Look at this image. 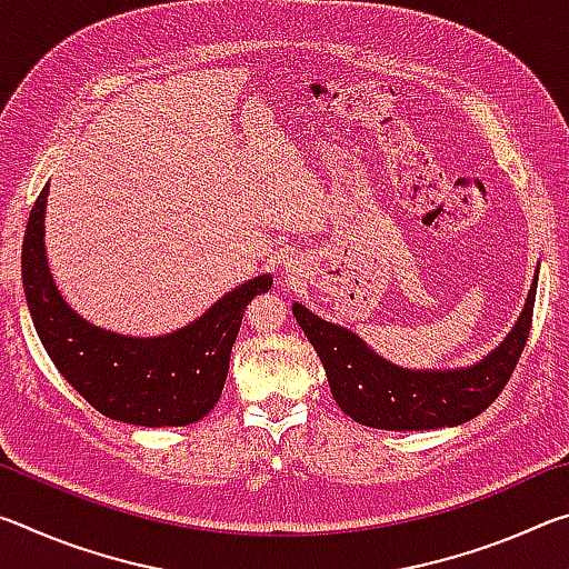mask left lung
Listing matches in <instances>:
<instances>
[{"instance_id": "obj_1", "label": "left lung", "mask_w": 569, "mask_h": 569, "mask_svg": "<svg viewBox=\"0 0 569 569\" xmlns=\"http://www.w3.org/2000/svg\"><path fill=\"white\" fill-rule=\"evenodd\" d=\"M537 273L527 301L499 346L477 363L457 369H407L387 361L346 326L331 323L293 303L291 311L319 353L336 403L353 421L389 431L457 427L479 417L512 377L522 353L537 296Z\"/></svg>"}]
</instances>
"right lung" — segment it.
Instances as JSON below:
<instances>
[{
    "label": "right lung",
    "instance_id": "1",
    "mask_svg": "<svg viewBox=\"0 0 569 569\" xmlns=\"http://www.w3.org/2000/svg\"><path fill=\"white\" fill-rule=\"evenodd\" d=\"M44 186L27 220L22 286L34 331L57 371L80 397L114 421L134 427H188L216 407L226 387L230 349L253 296L271 291L263 273L236 286L182 329L124 336L82 319L57 288L44 248Z\"/></svg>",
    "mask_w": 569,
    "mask_h": 569
}]
</instances>
